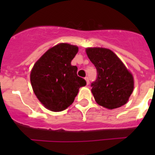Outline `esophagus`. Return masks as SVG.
Wrapping results in <instances>:
<instances>
[{"instance_id":"esophagus-1","label":"esophagus","mask_w":155,"mask_h":155,"mask_svg":"<svg viewBox=\"0 0 155 155\" xmlns=\"http://www.w3.org/2000/svg\"><path fill=\"white\" fill-rule=\"evenodd\" d=\"M84 79H85L87 84H89V79H88V78H87V77H86V78H84Z\"/></svg>"}]
</instances>
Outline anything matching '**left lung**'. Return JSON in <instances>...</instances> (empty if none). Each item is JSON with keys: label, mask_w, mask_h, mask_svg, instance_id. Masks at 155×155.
Instances as JSON below:
<instances>
[{"label": "left lung", "mask_w": 155, "mask_h": 155, "mask_svg": "<svg viewBox=\"0 0 155 155\" xmlns=\"http://www.w3.org/2000/svg\"><path fill=\"white\" fill-rule=\"evenodd\" d=\"M86 53L97 70V79L91 85L95 102L109 109L125 105L134 91L132 74L109 49L87 48Z\"/></svg>", "instance_id": "left-lung-1"}]
</instances>
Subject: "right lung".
Listing matches in <instances>:
<instances>
[{
    "instance_id": "1",
    "label": "right lung",
    "mask_w": 155,
    "mask_h": 155,
    "mask_svg": "<svg viewBox=\"0 0 155 155\" xmlns=\"http://www.w3.org/2000/svg\"><path fill=\"white\" fill-rule=\"evenodd\" d=\"M78 47L60 43L50 48L35 62L30 74L34 93L46 109L61 112L74 101L81 87L86 85L84 79L77 74L78 68L71 61Z\"/></svg>"
}]
</instances>
